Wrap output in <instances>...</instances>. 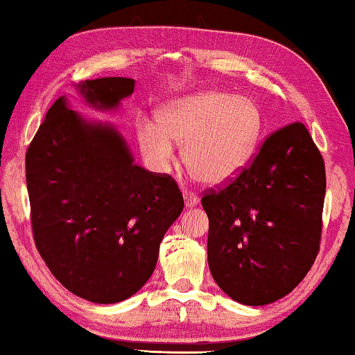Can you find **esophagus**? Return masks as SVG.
Segmentation results:
<instances>
[{
    "instance_id": "esophagus-1",
    "label": "esophagus",
    "mask_w": 355,
    "mask_h": 355,
    "mask_svg": "<svg viewBox=\"0 0 355 355\" xmlns=\"http://www.w3.org/2000/svg\"><path fill=\"white\" fill-rule=\"evenodd\" d=\"M184 202H186V208H192L198 203V197H195V195L190 192H184Z\"/></svg>"
}]
</instances>
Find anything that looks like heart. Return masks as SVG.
Masks as SVG:
<instances>
[{
	"instance_id": "obj_1",
	"label": "heart",
	"mask_w": 355,
	"mask_h": 355,
	"mask_svg": "<svg viewBox=\"0 0 355 355\" xmlns=\"http://www.w3.org/2000/svg\"><path fill=\"white\" fill-rule=\"evenodd\" d=\"M158 121L137 123V141L144 158L157 171H166L176 144L182 160L200 181L219 186L237 178L253 157L261 116L246 97L209 91L168 102Z\"/></svg>"
}]
</instances>
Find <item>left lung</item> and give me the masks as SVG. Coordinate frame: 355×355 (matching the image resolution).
<instances>
[{
	"instance_id": "left-lung-1",
	"label": "left lung",
	"mask_w": 355,
	"mask_h": 355,
	"mask_svg": "<svg viewBox=\"0 0 355 355\" xmlns=\"http://www.w3.org/2000/svg\"><path fill=\"white\" fill-rule=\"evenodd\" d=\"M325 189L323 158L296 121L272 132L232 182L208 190V266L219 288L246 306L295 290L317 258Z\"/></svg>"
}]
</instances>
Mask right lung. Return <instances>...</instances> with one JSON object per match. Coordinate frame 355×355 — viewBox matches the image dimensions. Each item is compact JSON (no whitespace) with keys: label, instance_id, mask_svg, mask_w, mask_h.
Returning <instances> with one entry per match:
<instances>
[{"label":"right lung","instance_id":"add662e5","mask_svg":"<svg viewBox=\"0 0 355 355\" xmlns=\"http://www.w3.org/2000/svg\"><path fill=\"white\" fill-rule=\"evenodd\" d=\"M86 104L115 110L135 92L123 76L75 86ZM35 245L73 295L115 304L139 291L184 198L168 174L136 165L110 123L89 121L59 97L25 155Z\"/></svg>","mask_w":355,"mask_h":355}]
</instances>
